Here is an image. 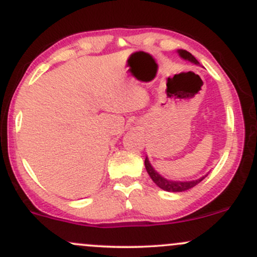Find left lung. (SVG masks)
Returning a JSON list of instances; mask_svg holds the SVG:
<instances>
[{
  "label": "left lung",
  "mask_w": 257,
  "mask_h": 257,
  "mask_svg": "<svg viewBox=\"0 0 257 257\" xmlns=\"http://www.w3.org/2000/svg\"><path fill=\"white\" fill-rule=\"evenodd\" d=\"M178 53L180 58H182L184 60H188L191 61V63L199 65V61L197 60V59L194 58L190 52L184 51V49H179ZM145 168L147 173H149L150 178L152 179V181L155 182L159 188L167 191V192H185V191L190 190V188H192L196 185H198L203 179H205L206 176H208V174H205V175H203L202 178L192 180V181H174V180H168L166 178H163V176H162L161 174H159L157 170L151 166V163H150L149 158L147 157L145 158Z\"/></svg>",
  "instance_id": "obj_1"
}]
</instances>
